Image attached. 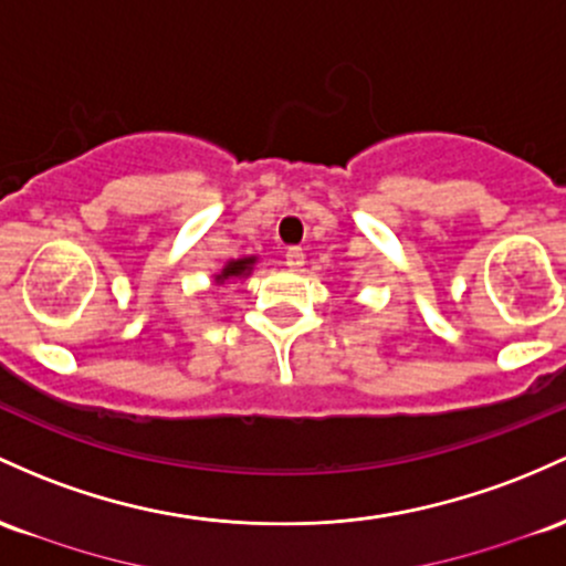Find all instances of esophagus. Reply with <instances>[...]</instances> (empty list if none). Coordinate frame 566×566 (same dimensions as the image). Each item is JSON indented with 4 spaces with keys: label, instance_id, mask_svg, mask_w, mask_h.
I'll return each mask as SVG.
<instances>
[{
    "label": "esophagus",
    "instance_id": "obj_1",
    "mask_svg": "<svg viewBox=\"0 0 566 566\" xmlns=\"http://www.w3.org/2000/svg\"><path fill=\"white\" fill-rule=\"evenodd\" d=\"M284 263H287V269L301 271L303 263H306V254H303L301 247H290V250L284 252Z\"/></svg>",
    "mask_w": 566,
    "mask_h": 566
}]
</instances>
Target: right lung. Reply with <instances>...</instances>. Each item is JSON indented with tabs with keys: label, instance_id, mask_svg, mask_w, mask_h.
Instances as JSON below:
<instances>
[{
	"label": "right lung",
	"instance_id": "add662e5",
	"mask_svg": "<svg viewBox=\"0 0 566 566\" xmlns=\"http://www.w3.org/2000/svg\"><path fill=\"white\" fill-rule=\"evenodd\" d=\"M254 265H258V258L254 254H244V258L228 260L220 271L212 273V282L220 287V284H231L235 279H247L252 273Z\"/></svg>",
	"mask_w": 566,
	"mask_h": 566
}]
</instances>
